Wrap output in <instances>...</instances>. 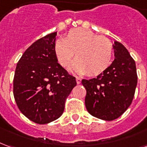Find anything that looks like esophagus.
Here are the masks:
<instances>
[{"label":"esophagus","mask_w":147,"mask_h":147,"mask_svg":"<svg viewBox=\"0 0 147 147\" xmlns=\"http://www.w3.org/2000/svg\"><path fill=\"white\" fill-rule=\"evenodd\" d=\"M76 83H78V84H80V83H81V79L79 78V77H76Z\"/></svg>","instance_id":"1"}]
</instances>
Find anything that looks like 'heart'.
Wrapping results in <instances>:
<instances>
[{"label":"heart","instance_id":"b5f03b06","mask_svg":"<svg viewBox=\"0 0 147 147\" xmlns=\"http://www.w3.org/2000/svg\"><path fill=\"white\" fill-rule=\"evenodd\" d=\"M54 52L61 66L67 67L76 54L77 59L71 69L81 75L96 76L109 66L113 47L108 38L76 28L71 30L64 38L55 42Z\"/></svg>","mask_w":147,"mask_h":147}]
</instances>
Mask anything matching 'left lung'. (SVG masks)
Listing matches in <instances>:
<instances>
[{"instance_id": "1", "label": "left lung", "mask_w": 147, "mask_h": 147, "mask_svg": "<svg viewBox=\"0 0 147 147\" xmlns=\"http://www.w3.org/2000/svg\"><path fill=\"white\" fill-rule=\"evenodd\" d=\"M113 49L115 59L110 66L96 78L82 80L88 113L104 120H115L127 109L137 86L134 59L120 42H114Z\"/></svg>"}]
</instances>
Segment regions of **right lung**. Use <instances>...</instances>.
<instances>
[{"mask_svg":"<svg viewBox=\"0 0 147 147\" xmlns=\"http://www.w3.org/2000/svg\"><path fill=\"white\" fill-rule=\"evenodd\" d=\"M57 32L34 42L18 61L13 94L19 109L29 120L45 124L63 114L76 78L58 64L54 43Z\"/></svg>","mask_w":147,"mask_h":147,"instance_id":"1","label":"right lung"}]
</instances>
